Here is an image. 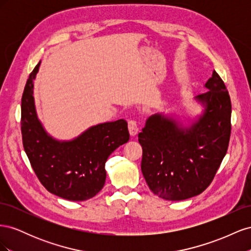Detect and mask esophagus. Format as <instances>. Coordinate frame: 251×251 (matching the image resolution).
I'll return each mask as SVG.
<instances>
[{"label":"esophagus","instance_id":"obj_1","mask_svg":"<svg viewBox=\"0 0 251 251\" xmlns=\"http://www.w3.org/2000/svg\"><path fill=\"white\" fill-rule=\"evenodd\" d=\"M127 126H128V131H130V134H131L132 136H135L136 134L138 133L139 127H138L137 121H136V120H134V119H132V120H128Z\"/></svg>","mask_w":251,"mask_h":251}]
</instances>
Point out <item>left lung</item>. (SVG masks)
<instances>
[{"label":"left lung","mask_w":251,"mask_h":251,"mask_svg":"<svg viewBox=\"0 0 251 251\" xmlns=\"http://www.w3.org/2000/svg\"><path fill=\"white\" fill-rule=\"evenodd\" d=\"M197 96L205 111L189 128L160 114L151 116L138 141L141 172L150 189L164 200L180 201L203 193L226 155L231 133V101L222 78L214 71Z\"/></svg>","instance_id":"left-lung-1"}]
</instances>
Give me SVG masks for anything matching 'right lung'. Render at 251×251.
<instances>
[{"label": "right lung", "instance_id": "1", "mask_svg": "<svg viewBox=\"0 0 251 251\" xmlns=\"http://www.w3.org/2000/svg\"><path fill=\"white\" fill-rule=\"evenodd\" d=\"M41 62L30 73L22 96L23 146L32 169L51 194L71 201H85L101 191L109 156L130 139L127 123L119 119L90 127L72 141L52 139L36 117L33 79Z\"/></svg>", "mask_w": 251, "mask_h": 251}]
</instances>
